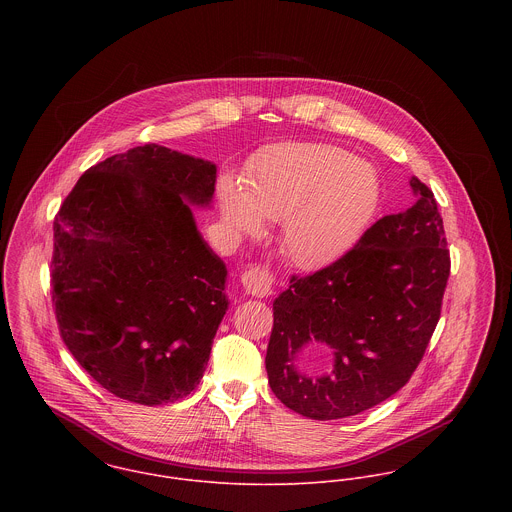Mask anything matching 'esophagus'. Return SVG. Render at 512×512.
<instances>
[{
  "label": "esophagus",
  "mask_w": 512,
  "mask_h": 512,
  "mask_svg": "<svg viewBox=\"0 0 512 512\" xmlns=\"http://www.w3.org/2000/svg\"><path fill=\"white\" fill-rule=\"evenodd\" d=\"M240 282L244 292L254 297H268L274 293V286H276V278L268 266H250L242 274Z\"/></svg>",
  "instance_id": "1"
}]
</instances>
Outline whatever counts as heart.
Wrapping results in <instances>:
<instances>
[{
  "instance_id": "b5f03b06",
  "label": "heart",
  "mask_w": 512,
  "mask_h": 512,
  "mask_svg": "<svg viewBox=\"0 0 512 512\" xmlns=\"http://www.w3.org/2000/svg\"><path fill=\"white\" fill-rule=\"evenodd\" d=\"M219 201L226 224L244 234L258 232L260 218L282 220L286 258L317 270L361 238L380 203V177L343 147L278 144L254 159L244 187L222 179Z\"/></svg>"
}]
</instances>
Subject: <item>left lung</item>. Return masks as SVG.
Wrapping results in <instances>:
<instances>
[{"label":"left lung","instance_id":"obj_1","mask_svg":"<svg viewBox=\"0 0 512 512\" xmlns=\"http://www.w3.org/2000/svg\"><path fill=\"white\" fill-rule=\"evenodd\" d=\"M410 187L408 211L376 220L333 264L292 276L274 301L268 382L301 416L349 418L384 402L428 349L451 260L432 189L418 177Z\"/></svg>","mask_w":512,"mask_h":512}]
</instances>
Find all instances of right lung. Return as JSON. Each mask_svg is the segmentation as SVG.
Here are the masks:
<instances>
[{
	"mask_svg": "<svg viewBox=\"0 0 512 512\" xmlns=\"http://www.w3.org/2000/svg\"><path fill=\"white\" fill-rule=\"evenodd\" d=\"M215 181V163L146 144L84 171L55 217L61 337L118 398L167 404L203 378L228 309L226 266L186 201L207 207Z\"/></svg>",
	"mask_w": 512,
	"mask_h": 512,
	"instance_id": "obj_1",
	"label": "right lung"
}]
</instances>
